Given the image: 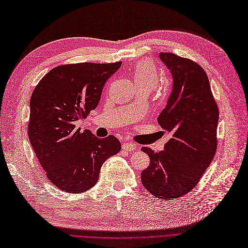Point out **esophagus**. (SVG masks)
Wrapping results in <instances>:
<instances>
[{
  "mask_svg": "<svg viewBox=\"0 0 248 248\" xmlns=\"http://www.w3.org/2000/svg\"><path fill=\"white\" fill-rule=\"evenodd\" d=\"M123 151H134L138 149V146L133 142H125L122 144Z\"/></svg>",
  "mask_w": 248,
  "mask_h": 248,
  "instance_id": "1",
  "label": "esophagus"
}]
</instances>
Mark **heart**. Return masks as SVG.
Instances as JSON below:
<instances>
[{
	"mask_svg": "<svg viewBox=\"0 0 248 248\" xmlns=\"http://www.w3.org/2000/svg\"><path fill=\"white\" fill-rule=\"evenodd\" d=\"M131 76L136 89H149L156 87L159 81V75L150 62L142 61L136 63L131 71Z\"/></svg>",
	"mask_w": 248,
	"mask_h": 248,
	"instance_id": "1",
	"label": "heart"
}]
</instances>
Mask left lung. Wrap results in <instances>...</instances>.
<instances>
[{
  "label": "left lung",
  "mask_w": 248,
  "mask_h": 248,
  "mask_svg": "<svg viewBox=\"0 0 248 248\" xmlns=\"http://www.w3.org/2000/svg\"><path fill=\"white\" fill-rule=\"evenodd\" d=\"M172 76V91L158 123L170 134L159 153L141 148L150 165L141 183L155 197L171 200L189 193L198 184L217 151L218 108L202 67L173 53H160Z\"/></svg>",
  "instance_id": "8db88e82"
}]
</instances>
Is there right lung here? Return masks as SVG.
<instances>
[{
  "label": "right lung",
  "instance_id": "obj_1",
  "mask_svg": "<svg viewBox=\"0 0 248 248\" xmlns=\"http://www.w3.org/2000/svg\"><path fill=\"white\" fill-rule=\"evenodd\" d=\"M122 62L74 63L54 67L33 90L29 139L49 181L77 194L94 186L104 162L121 150L114 135L98 139L76 122L96 108L108 79Z\"/></svg>",
  "mask_w": 248,
  "mask_h": 248
}]
</instances>
